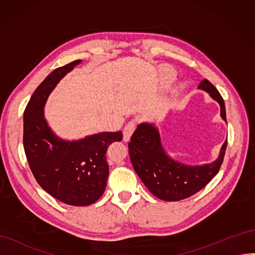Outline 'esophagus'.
<instances>
[{
	"label": "esophagus",
	"instance_id": "34e87169",
	"mask_svg": "<svg viewBox=\"0 0 255 255\" xmlns=\"http://www.w3.org/2000/svg\"><path fill=\"white\" fill-rule=\"evenodd\" d=\"M135 128H136V122L134 120L128 122L125 128H123V140L125 141H128L130 136H132L133 132L135 130Z\"/></svg>",
	"mask_w": 255,
	"mask_h": 255
}]
</instances>
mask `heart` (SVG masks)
<instances>
[{"label":"heart","mask_w":255,"mask_h":255,"mask_svg":"<svg viewBox=\"0 0 255 255\" xmlns=\"http://www.w3.org/2000/svg\"><path fill=\"white\" fill-rule=\"evenodd\" d=\"M176 76V71L173 67L168 65H164L161 67L160 70V78L162 84H168L171 80H173Z\"/></svg>","instance_id":"b5f03b06"}]
</instances>
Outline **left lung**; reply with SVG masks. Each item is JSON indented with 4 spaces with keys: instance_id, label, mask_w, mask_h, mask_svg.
<instances>
[{
    "instance_id": "left-lung-1",
    "label": "left lung",
    "mask_w": 255,
    "mask_h": 255,
    "mask_svg": "<svg viewBox=\"0 0 255 255\" xmlns=\"http://www.w3.org/2000/svg\"><path fill=\"white\" fill-rule=\"evenodd\" d=\"M198 89L208 92L221 107V117L226 121L225 105L221 94L207 79L201 81ZM228 139L218 159L209 164L189 166L171 159L162 147L157 128L150 123H141L130 137L128 154L137 175L157 198L176 202L188 198L201 191L215 177L223 163Z\"/></svg>"
}]
</instances>
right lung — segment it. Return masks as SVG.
<instances>
[{
    "instance_id": "right-lung-1",
    "label": "right lung",
    "mask_w": 255,
    "mask_h": 255,
    "mask_svg": "<svg viewBox=\"0 0 255 255\" xmlns=\"http://www.w3.org/2000/svg\"><path fill=\"white\" fill-rule=\"evenodd\" d=\"M73 61L51 72L27 103L23 114V147L37 183L51 196L72 206H88L103 195L109 167L108 146L122 140V132H104L66 141L48 127L45 103L58 82L80 63Z\"/></svg>"
}]
</instances>
